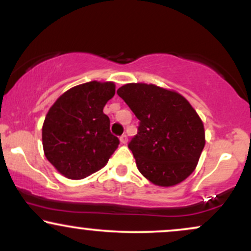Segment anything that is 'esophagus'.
Returning a JSON list of instances; mask_svg holds the SVG:
<instances>
[{"instance_id":"obj_1","label":"esophagus","mask_w":251,"mask_h":251,"mask_svg":"<svg viewBox=\"0 0 251 251\" xmlns=\"http://www.w3.org/2000/svg\"><path fill=\"white\" fill-rule=\"evenodd\" d=\"M120 143H122V144L127 143V135H126V134L120 135Z\"/></svg>"}]
</instances>
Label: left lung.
Instances as JSON below:
<instances>
[{"mask_svg":"<svg viewBox=\"0 0 251 251\" xmlns=\"http://www.w3.org/2000/svg\"><path fill=\"white\" fill-rule=\"evenodd\" d=\"M117 93L139 119L128 149L140 174L159 186L188 178L205 145L203 123L188 100L148 83H127Z\"/></svg>","mask_w":251,"mask_h":251,"instance_id":"obj_1","label":"left lung"}]
</instances>
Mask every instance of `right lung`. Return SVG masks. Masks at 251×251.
I'll use <instances>...</instances> for the list:
<instances>
[{"label":"right lung","instance_id":"1","mask_svg":"<svg viewBox=\"0 0 251 251\" xmlns=\"http://www.w3.org/2000/svg\"><path fill=\"white\" fill-rule=\"evenodd\" d=\"M116 93L113 82L91 81L68 89L54 102L42 127L46 158L60 174L82 179L106 165L119 145L103 106Z\"/></svg>","mask_w":251,"mask_h":251}]
</instances>
